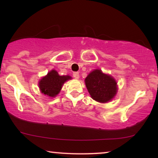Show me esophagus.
Instances as JSON below:
<instances>
[{"label": "esophagus", "mask_w": 158, "mask_h": 158, "mask_svg": "<svg viewBox=\"0 0 158 158\" xmlns=\"http://www.w3.org/2000/svg\"><path fill=\"white\" fill-rule=\"evenodd\" d=\"M73 77H74L75 79H78L79 78V73L74 72V73H73Z\"/></svg>", "instance_id": "obj_1"}]
</instances>
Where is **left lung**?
I'll list each match as a JSON object with an SVG mask.
<instances>
[{
	"instance_id": "left-lung-1",
	"label": "left lung",
	"mask_w": 158,
	"mask_h": 158,
	"mask_svg": "<svg viewBox=\"0 0 158 158\" xmlns=\"http://www.w3.org/2000/svg\"><path fill=\"white\" fill-rule=\"evenodd\" d=\"M85 82L92 98L98 102L106 103L111 101L117 91L115 80L110 75L103 74L101 70L92 71Z\"/></svg>"
}]
</instances>
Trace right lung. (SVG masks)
<instances>
[{
  "label": "right lung",
  "instance_id": "add662e5",
  "mask_svg": "<svg viewBox=\"0 0 158 158\" xmlns=\"http://www.w3.org/2000/svg\"><path fill=\"white\" fill-rule=\"evenodd\" d=\"M69 79H71V77L60 76L57 71L52 70L40 81L41 92L50 97H55L60 93L64 82Z\"/></svg>",
  "mask_w": 158,
  "mask_h": 158
}]
</instances>
